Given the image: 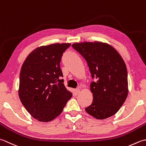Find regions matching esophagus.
Listing matches in <instances>:
<instances>
[{
	"label": "esophagus",
	"mask_w": 146,
	"mask_h": 146,
	"mask_svg": "<svg viewBox=\"0 0 146 146\" xmlns=\"http://www.w3.org/2000/svg\"><path fill=\"white\" fill-rule=\"evenodd\" d=\"M79 93H80V89L79 88L76 89V90H74V93L76 95H77Z\"/></svg>",
	"instance_id": "esophagus-1"
}]
</instances>
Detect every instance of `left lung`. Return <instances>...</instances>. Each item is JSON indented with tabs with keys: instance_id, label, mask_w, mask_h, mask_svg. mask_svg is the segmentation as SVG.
I'll return each mask as SVG.
<instances>
[{
	"instance_id": "left-lung-1",
	"label": "left lung",
	"mask_w": 146,
	"mask_h": 146,
	"mask_svg": "<svg viewBox=\"0 0 146 146\" xmlns=\"http://www.w3.org/2000/svg\"><path fill=\"white\" fill-rule=\"evenodd\" d=\"M72 46L84 58L91 76L93 100L86 111L98 120L114 115L126 100L128 78L126 65L117 50L101 41L76 43Z\"/></svg>"
}]
</instances>
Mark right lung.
Returning a JSON list of instances; mask_svg holds the SVG:
<instances>
[{
	"label": "right lung",
	"mask_w": 146,
	"mask_h": 146,
	"mask_svg": "<svg viewBox=\"0 0 146 146\" xmlns=\"http://www.w3.org/2000/svg\"><path fill=\"white\" fill-rule=\"evenodd\" d=\"M70 43H53L32 51L21 67L18 94L35 119L48 122L63 111L72 93L64 84L60 67L63 53Z\"/></svg>",
	"instance_id": "add662e5"
}]
</instances>
